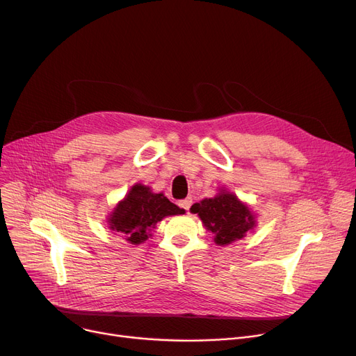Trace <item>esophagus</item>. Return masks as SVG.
I'll list each match as a JSON object with an SVG mask.
<instances>
[{
	"label": "esophagus",
	"instance_id": "1",
	"mask_svg": "<svg viewBox=\"0 0 356 356\" xmlns=\"http://www.w3.org/2000/svg\"><path fill=\"white\" fill-rule=\"evenodd\" d=\"M192 199L191 197H187V199H184V200H180V203H179V206L181 207V209H184L186 211H188V209H191V206H192Z\"/></svg>",
	"mask_w": 356,
	"mask_h": 356
}]
</instances>
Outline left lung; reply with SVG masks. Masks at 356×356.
Listing matches in <instances>:
<instances>
[{"mask_svg":"<svg viewBox=\"0 0 356 356\" xmlns=\"http://www.w3.org/2000/svg\"><path fill=\"white\" fill-rule=\"evenodd\" d=\"M191 211L196 213L203 226L213 233L218 246L238 242L256 227V215L252 209L225 187L219 188L215 197L195 203Z\"/></svg>","mask_w":356,"mask_h":356,"instance_id":"left-lung-1","label":"left lung"}]
</instances>
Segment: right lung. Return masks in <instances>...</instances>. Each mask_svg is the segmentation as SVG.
Instances as JSON below:
<instances>
[{
	"label": "right lung",
	"mask_w": 356,
	"mask_h": 356,
	"mask_svg": "<svg viewBox=\"0 0 356 356\" xmlns=\"http://www.w3.org/2000/svg\"><path fill=\"white\" fill-rule=\"evenodd\" d=\"M184 215V209L172 203L163 193H154L149 186L136 183L108 213V229L131 245L145 243L159 222L168 216Z\"/></svg>",
	"instance_id": "obj_1"
}]
</instances>
